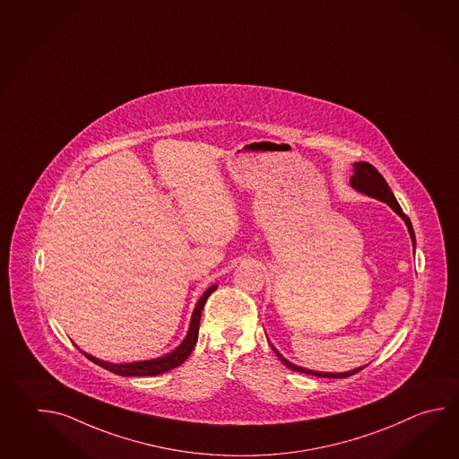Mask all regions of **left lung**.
Wrapping results in <instances>:
<instances>
[{
  "mask_svg": "<svg viewBox=\"0 0 459 459\" xmlns=\"http://www.w3.org/2000/svg\"><path fill=\"white\" fill-rule=\"evenodd\" d=\"M350 181H351V186L358 189V191L365 193L368 196L376 197V199H379V201H383L385 204H389V206L393 207L394 211L403 217V221H405V224L409 227L411 244L415 247V234H413V229H411V219L403 214V207L399 206L397 199L394 196V193L391 191L389 185L385 183L383 175H381L371 163L359 161V163H355V175L351 177ZM273 350H274V348H273ZM274 353H276V356L280 358L281 361L288 366L290 369H292V371H299V373H306V375L318 376V377H348V376L356 375L358 371H361V369L365 368V366H363V368H358V369L348 371V373H317V371H312V369H306V368L292 365L286 358H282L276 350H274Z\"/></svg>",
  "mask_w": 459,
  "mask_h": 459,
  "instance_id": "left-lung-1",
  "label": "left lung"
}]
</instances>
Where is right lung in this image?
I'll return each instance as SVG.
<instances>
[{"label": "right lung", "mask_w": 459, "mask_h": 459, "mask_svg": "<svg viewBox=\"0 0 459 459\" xmlns=\"http://www.w3.org/2000/svg\"><path fill=\"white\" fill-rule=\"evenodd\" d=\"M217 286H211L209 290L201 296V299L197 300L196 307L193 312V317H191V325H189V332H187L186 338L181 345L167 356H161L157 359H150V361H139V363H126V365H113V363H106L101 361L94 356L83 353L88 359H91L93 363L98 366H103L104 369L111 371L114 375L119 376H157L161 373H167L173 368H178L183 361H186L187 356L191 355L193 348L196 345L197 342V332H199V320H201V312L203 307L206 304L207 298L214 292Z\"/></svg>", "instance_id": "right-lung-1"}]
</instances>
